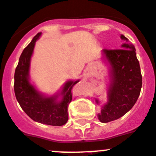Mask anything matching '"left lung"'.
Segmentation results:
<instances>
[{"label":"left lung","mask_w":156,"mask_h":156,"mask_svg":"<svg viewBox=\"0 0 156 156\" xmlns=\"http://www.w3.org/2000/svg\"><path fill=\"white\" fill-rule=\"evenodd\" d=\"M125 43L119 50H102V55L110 65L107 98L98 118L102 123L112 122L129 111L140 93L142 76L134 46L123 34ZM97 103H99L96 99Z\"/></svg>","instance_id":"left-lung-1"}]
</instances>
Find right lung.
I'll use <instances>...</instances> for the list:
<instances>
[{"instance_id":"add662e5","label":"right lung","mask_w":156,"mask_h":156,"mask_svg":"<svg viewBox=\"0 0 156 156\" xmlns=\"http://www.w3.org/2000/svg\"><path fill=\"white\" fill-rule=\"evenodd\" d=\"M40 36L41 33H38L20 57L14 76L15 94L21 108L34 122L62 126L69 120L68 106L73 98L72 89L79 80L67 81L65 83L61 101L57 100L58 94L46 97L37 91L29 80V70L35 42Z\"/></svg>"}]
</instances>
